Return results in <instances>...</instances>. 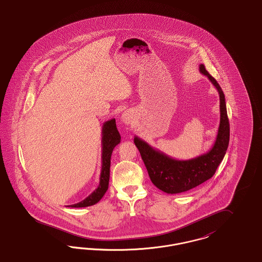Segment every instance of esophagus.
I'll return each mask as SVG.
<instances>
[{"label":"esophagus","instance_id":"34e87169","mask_svg":"<svg viewBox=\"0 0 262 262\" xmlns=\"http://www.w3.org/2000/svg\"><path fill=\"white\" fill-rule=\"evenodd\" d=\"M122 121L125 125H130L134 122V116L132 115V113L125 111L122 115Z\"/></svg>","mask_w":262,"mask_h":262}]
</instances>
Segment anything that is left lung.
Segmentation results:
<instances>
[{
    "label": "left lung",
    "mask_w": 262,
    "mask_h": 262,
    "mask_svg": "<svg viewBox=\"0 0 262 262\" xmlns=\"http://www.w3.org/2000/svg\"><path fill=\"white\" fill-rule=\"evenodd\" d=\"M200 72L208 77L220 97V125L211 149L192 159L178 160L160 150L153 148L146 141L137 136L134 139L151 182L166 193L185 192L209 180L215 174L219 164L222 162L229 145L230 125L224 93L219 83L209 75L202 63L200 64Z\"/></svg>",
    "instance_id": "left-lung-1"
}]
</instances>
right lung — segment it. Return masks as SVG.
<instances>
[{"label": "right lung", "mask_w": 262, "mask_h": 262, "mask_svg": "<svg viewBox=\"0 0 262 262\" xmlns=\"http://www.w3.org/2000/svg\"><path fill=\"white\" fill-rule=\"evenodd\" d=\"M102 168L98 187L89 194L85 200L70 205L71 207H88L96 204L105 194L109 186L111 156L115 146L121 142V136L117 129L116 120L112 119L105 122L102 126Z\"/></svg>", "instance_id": "obj_1"}]
</instances>
